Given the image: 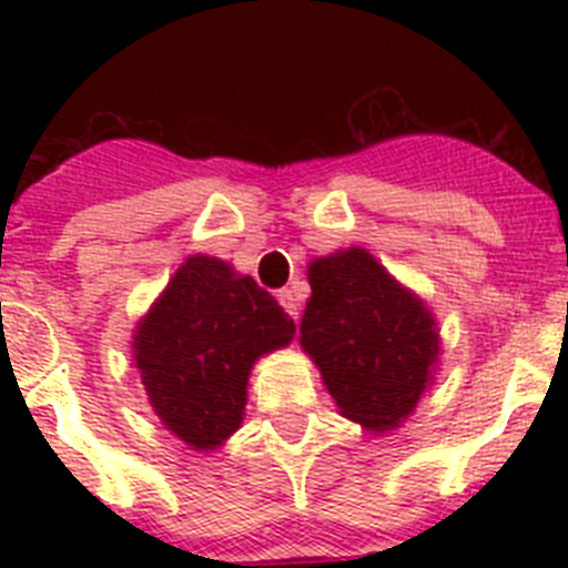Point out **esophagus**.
<instances>
[{
  "label": "esophagus",
  "mask_w": 568,
  "mask_h": 568,
  "mask_svg": "<svg viewBox=\"0 0 568 568\" xmlns=\"http://www.w3.org/2000/svg\"><path fill=\"white\" fill-rule=\"evenodd\" d=\"M278 304L290 313V318L298 321V298L293 295V290H278Z\"/></svg>",
  "instance_id": "1"
}]
</instances>
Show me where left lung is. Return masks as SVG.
<instances>
[{
  "mask_svg": "<svg viewBox=\"0 0 568 568\" xmlns=\"http://www.w3.org/2000/svg\"><path fill=\"white\" fill-rule=\"evenodd\" d=\"M301 346L341 415L369 433L409 418L433 384L440 338L424 301L361 247L315 258Z\"/></svg>",
  "mask_w": 568,
  "mask_h": 568,
  "instance_id": "left-lung-1",
  "label": "left lung"
}]
</instances>
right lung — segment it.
I'll return each instance as SVG.
<instances>
[{"label": "right lung", "instance_id": "1", "mask_svg": "<svg viewBox=\"0 0 568 568\" xmlns=\"http://www.w3.org/2000/svg\"><path fill=\"white\" fill-rule=\"evenodd\" d=\"M293 335V318L250 275L190 255L139 321L133 361L164 429L210 453L244 420L255 361Z\"/></svg>", "mask_w": 568, "mask_h": 568}]
</instances>
